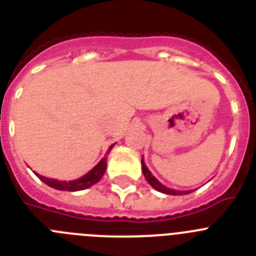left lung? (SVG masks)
Listing matches in <instances>:
<instances>
[{"mask_svg": "<svg viewBox=\"0 0 256 256\" xmlns=\"http://www.w3.org/2000/svg\"><path fill=\"white\" fill-rule=\"evenodd\" d=\"M141 162H142V173H144V178H146V180L150 183V186L154 187L156 191L162 192V194H166V195H187V194H191L192 192V190L191 191H177V190H172V188H169V187H165L164 184H162L159 180L154 177L152 174H151V172L148 169V166L144 165V156H142Z\"/></svg>", "mask_w": 256, "mask_h": 256, "instance_id": "left-lung-1", "label": "left lung"}]
</instances>
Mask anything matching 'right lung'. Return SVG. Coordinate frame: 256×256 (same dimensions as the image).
Wrapping results in <instances>:
<instances>
[{"label": "right lung", "mask_w": 256, "mask_h": 256, "mask_svg": "<svg viewBox=\"0 0 256 256\" xmlns=\"http://www.w3.org/2000/svg\"><path fill=\"white\" fill-rule=\"evenodd\" d=\"M114 144H112L110 148H108V154L110 152V150L112 148ZM106 155L104 156L102 159L100 160V162L92 168L91 170L88 172L87 174H84L83 177L78 178V180H52V178H47L44 177V176H40V174L36 173L38 178H40L42 182H44L47 186L52 187V188H56V190H60V191H82V190L88 188V187L94 186V183H97L98 180H101V177L104 176L106 170Z\"/></svg>", "instance_id": "obj_1"}]
</instances>
